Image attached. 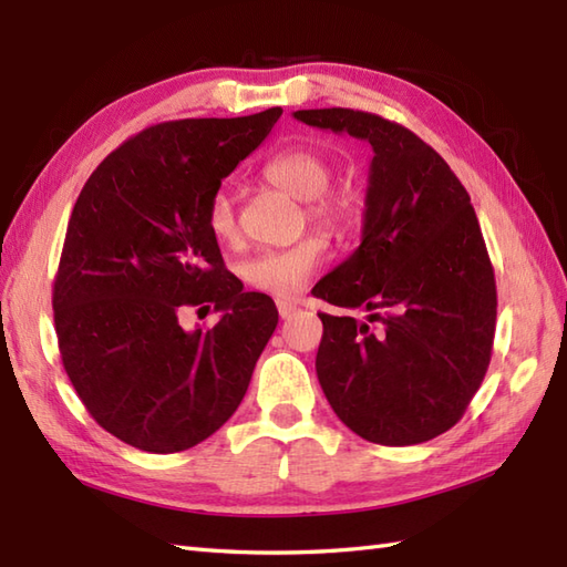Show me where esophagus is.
Segmentation results:
<instances>
[{"label":"esophagus","mask_w":567,"mask_h":567,"mask_svg":"<svg viewBox=\"0 0 567 567\" xmlns=\"http://www.w3.org/2000/svg\"><path fill=\"white\" fill-rule=\"evenodd\" d=\"M277 311H280L282 319H290L297 311V305L290 302V299H277Z\"/></svg>","instance_id":"34e87169"}]
</instances>
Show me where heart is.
I'll use <instances>...</instances> for the list:
<instances>
[{"label": "heart", "instance_id": "obj_1", "mask_svg": "<svg viewBox=\"0 0 567 567\" xmlns=\"http://www.w3.org/2000/svg\"><path fill=\"white\" fill-rule=\"evenodd\" d=\"M262 175L268 183L290 192L292 197L305 202V214L311 226L319 231L336 234L346 228L351 219V204L341 192L329 189L333 167L327 155L315 146H292L272 155L265 163ZM207 228L219 244L238 240V214L236 202L228 187H219L207 204ZM323 258L327 246L319 236L302 238L290 248L260 250L240 265V277L256 290L275 297H295L305 290Z\"/></svg>", "mask_w": 567, "mask_h": 567}]
</instances>
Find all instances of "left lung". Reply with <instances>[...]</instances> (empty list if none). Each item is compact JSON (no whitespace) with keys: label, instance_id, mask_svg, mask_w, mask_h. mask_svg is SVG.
Wrapping results in <instances>:
<instances>
[{"label":"left lung","instance_id":"1","mask_svg":"<svg viewBox=\"0 0 567 567\" xmlns=\"http://www.w3.org/2000/svg\"><path fill=\"white\" fill-rule=\"evenodd\" d=\"M297 122L372 146L363 240L315 297L368 311L319 315L317 375L360 439L414 445L455 426L492 358L497 285L461 179L402 124L355 110H302Z\"/></svg>","mask_w":567,"mask_h":567}]
</instances>
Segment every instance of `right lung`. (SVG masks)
Instances as JSON below:
<instances>
[{
    "label": "right lung",
    "mask_w": 567,
    "mask_h": 567,
    "mask_svg": "<svg viewBox=\"0 0 567 567\" xmlns=\"http://www.w3.org/2000/svg\"><path fill=\"white\" fill-rule=\"evenodd\" d=\"M280 114L143 128L70 214L53 282L60 358L92 419L138 451H187L221 429L277 327L272 299L226 270L207 204ZM209 306L223 311L212 330L178 327L185 308Z\"/></svg>",
    "instance_id": "obj_1"
}]
</instances>
